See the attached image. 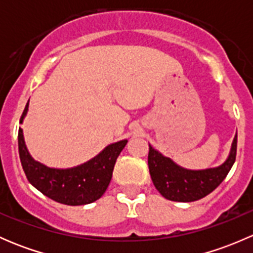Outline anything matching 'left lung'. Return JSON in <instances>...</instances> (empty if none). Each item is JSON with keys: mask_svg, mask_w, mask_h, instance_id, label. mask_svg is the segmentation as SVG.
<instances>
[{"mask_svg": "<svg viewBox=\"0 0 253 253\" xmlns=\"http://www.w3.org/2000/svg\"><path fill=\"white\" fill-rule=\"evenodd\" d=\"M237 133L225 162L216 168L190 170L164 157L149 144L148 167L155 188L163 197L174 202H193L213 192L226 177L235 163Z\"/></svg>", "mask_w": 253, "mask_h": 253, "instance_id": "1", "label": "left lung"}]
</instances>
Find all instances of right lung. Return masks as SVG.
I'll use <instances>...</instances> for the list:
<instances>
[{
  "mask_svg": "<svg viewBox=\"0 0 253 253\" xmlns=\"http://www.w3.org/2000/svg\"><path fill=\"white\" fill-rule=\"evenodd\" d=\"M25 105L20 124L28 112ZM127 139L111 143L88 162L68 169H55L34 160L28 152L23 129L18 132V149L28 181L42 195L67 206H83L95 202L104 195L112 177L115 163Z\"/></svg>",
  "mask_w": 253,
  "mask_h": 253,
  "instance_id": "right-lung-1",
  "label": "right lung"
}]
</instances>
